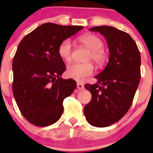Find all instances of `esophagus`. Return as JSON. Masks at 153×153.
<instances>
[{
    "instance_id": "obj_1",
    "label": "esophagus",
    "mask_w": 153,
    "mask_h": 153,
    "mask_svg": "<svg viewBox=\"0 0 153 153\" xmlns=\"http://www.w3.org/2000/svg\"><path fill=\"white\" fill-rule=\"evenodd\" d=\"M76 86H77V88L79 89V90H83V88H84V86H83V84H82V83H77V85H76Z\"/></svg>"
}]
</instances>
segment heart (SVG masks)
Returning <instances> with one entry per match:
<instances>
[{"label": "heart", "instance_id": "obj_1", "mask_svg": "<svg viewBox=\"0 0 153 153\" xmlns=\"http://www.w3.org/2000/svg\"><path fill=\"white\" fill-rule=\"evenodd\" d=\"M79 40L91 51L89 60H93L99 66L105 63L107 60V55L102 50L103 44L98 36L93 34H86L81 36ZM58 53L65 62H70L72 60L73 44L70 39H66L60 43L58 47ZM94 67L91 63H73L68 66L66 74L69 78L82 81L92 75Z\"/></svg>", "mask_w": 153, "mask_h": 153}]
</instances>
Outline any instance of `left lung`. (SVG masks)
Instances as JSON below:
<instances>
[{"label": "left lung", "instance_id": "left-lung-1", "mask_svg": "<svg viewBox=\"0 0 153 153\" xmlns=\"http://www.w3.org/2000/svg\"><path fill=\"white\" fill-rule=\"evenodd\" d=\"M106 38L109 57L106 67L95 76L97 82L86 84L92 99L83 109L86 120L96 127H106L124 117L132 103L140 81L141 56L129 34L110 26L94 27Z\"/></svg>", "mask_w": 153, "mask_h": 153}]
</instances>
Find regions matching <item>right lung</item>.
<instances>
[{
    "instance_id": "obj_1",
    "label": "right lung",
    "mask_w": 153,
    "mask_h": 153,
    "mask_svg": "<svg viewBox=\"0 0 153 153\" xmlns=\"http://www.w3.org/2000/svg\"><path fill=\"white\" fill-rule=\"evenodd\" d=\"M83 27L46 23L19 44L12 63L13 93L21 114L30 123L47 126L61 117L63 100L72 94L76 83L60 77L66 66L58 47Z\"/></svg>"
}]
</instances>
